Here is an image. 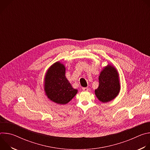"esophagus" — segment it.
Here are the masks:
<instances>
[{
  "label": "esophagus",
  "mask_w": 150,
  "mask_h": 150,
  "mask_svg": "<svg viewBox=\"0 0 150 150\" xmlns=\"http://www.w3.org/2000/svg\"><path fill=\"white\" fill-rule=\"evenodd\" d=\"M82 90L84 91H88L90 90V88L88 87H83Z\"/></svg>",
  "instance_id": "esophagus-1"
}]
</instances>
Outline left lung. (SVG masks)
Segmentation results:
<instances>
[{"mask_svg": "<svg viewBox=\"0 0 150 150\" xmlns=\"http://www.w3.org/2000/svg\"><path fill=\"white\" fill-rule=\"evenodd\" d=\"M98 79V87L95 90L98 100L104 103L114 100L120 90L119 74L117 69L108 63L103 68Z\"/></svg>", "mask_w": 150, "mask_h": 150, "instance_id": "obj_1", "label": "left lung"}]
</instances>
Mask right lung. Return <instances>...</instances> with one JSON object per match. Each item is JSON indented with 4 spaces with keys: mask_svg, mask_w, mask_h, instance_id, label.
Here are the masks:
<instances>
[{
    "mask_svg": "<svg viewBox=\"0 0 150 150\" xmlns=\"http://www.w3.org/2000/svg\"><path fill=\"white\" fill-rule=\"evenodd\" d=\"M65 73V65L57 61L48 68L45 75L43 86L45 94L50 101L57 104L68 103L78 91L72 87Z\"/></svg>",
    "mask_w": 150,
    "mask_h": 150,
    "instance_id": "right-lung-1",
    "label": "right lung"
}]
</instances>
